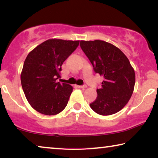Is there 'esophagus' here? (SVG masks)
<instances>
[{
	"mask_svg": "<svg viewBox=\"0 0 158 158\" xmlns=\"http://www.w3.org/2000/svg\"><path fill=\"white\" fill-rule=\"evenodd\" d=\"M77 87L79 88V89H85V88H86V85H77Z\"/></svg>",
	"mask_w": 158,
	"mask_h": 158,
	"instance_id": "1",
	"label": "esophagus"
}]
</instances>
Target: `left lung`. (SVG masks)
I'll list each match as a JSON object with an SVG mask.
<instances>
[{"mask_svg": "<svg viewBox=\"0 0 158 158\" xmlns=\"http://www.w3.org/2000/svg\"><path fill=\"white\" fill-rule=\"evenodd\" d=\"M80 47L95 73L104 77L97 98L90 106L102 116L121 111L130 100L135 84V70L128 58L116 46L100 40H81Z\"/></svg>", "mask_w": 158, "mask_h": 158, "instance_id": "1", "label": "left lung"}]
</instances>
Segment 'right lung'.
<instances>
[{
	"instance_id": "1",
	"label": "right lung",
	"mask_w": 158,
	"mask_h": 158,
	"mask_svg": "<svg viewBox=\"0 0 158 158\" xmlns=\"http://www.w3.org/2000/svg\"><path fill=\"white\" fill-rule=\"evenodd\" d=\"M79 41L49 39L28 53L21 74V86L31 106L39 113L52 116L68 105L73 86L57 82L61 66L79 46Z\"/></svg>"
}]
</instances>
